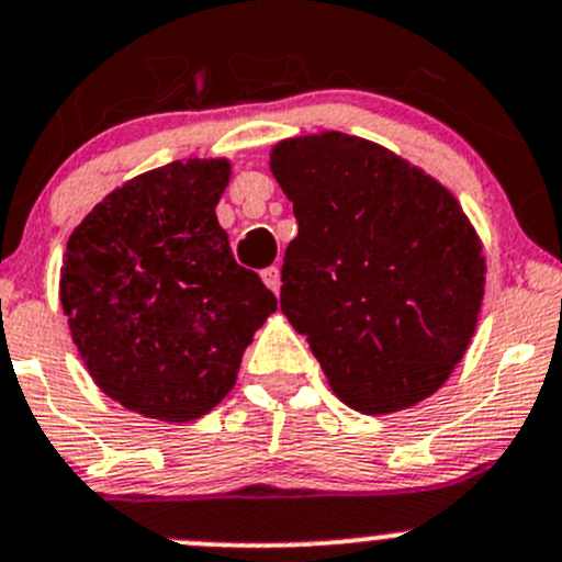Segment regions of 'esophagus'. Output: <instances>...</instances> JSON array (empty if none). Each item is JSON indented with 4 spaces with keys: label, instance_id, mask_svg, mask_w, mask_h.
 Returning a JSON list of instances; mask_svg holds the SVG:
<instances>
[{
    "label": "esophagus",
    "instance_id": "34e87169",
    "mask_svg": "<svg viewBox=\"0 0 562 562\" xmlns=\"http://www.w3.org/2000/svg\"><path fill=\"white\" fill-rule=\"evenodd\" d=\"M260 277H263L266 288H271L274 293H280V269L277 266H269V269L260 271Z\"/></svg>",
    "mask_w": 562,
    "mask_h": 562
}]
</instances>
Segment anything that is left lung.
Returning a JSON list of instances; mask_svg holds the SVG:
<instances>
[{
    "instance_id": "1",
    "label": "left lung",
    "mask_w": 562,
    "mask_h": 562,
    "mask_svg": "<svg viewBox=\"0 0 562 562\" xmlns=\"http://www.w3.org/2000/svg\"><path fill=\"white\" fill-rule=\"evenodd\" d=\"M271 173L299 223L280 307L334 394L370 416L435 394L484 299V249L457 198L394 151L334 130L280 140Z\"/></svg>"
}]
</instances>
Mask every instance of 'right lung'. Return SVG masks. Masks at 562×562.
<instances>
[{
    "instance_id": "right-lung-1",
    "label": "right lung",
    "mask_w": 562,
    "mask_h": 562,
    "mask_svg": "<svg viewBox=\"0 0 562 562\" xmlns=\"http://www.w3.org/2000/svg\"><path fill=\"white\" fill-rule=\"evenodd\" d=\"M228 160H176L105 195L70 234L59 299L89 375L146 418H201L277 310L236 263L217 206Z\"/></svg>"
}]
</instances>
